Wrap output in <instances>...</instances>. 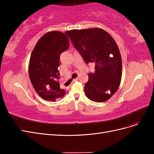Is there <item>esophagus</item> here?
Here are the masks:
<instances>
[{
	"label": "esophagus",
	"mask_w": 154,
	"mask_h": 154,
	"mask_svg": "<svg viewBox=\"0 0 154 154\" xmlns=\"http://www.w3.org/2000/svg\"><path fill=\"white\" fill-rule=\"evenodd\" d=\"M78 80V78H76V79H74V80H73V82H76V81H77Z\"/></svg>",
	"instance_id": "1"
}]
</instances>
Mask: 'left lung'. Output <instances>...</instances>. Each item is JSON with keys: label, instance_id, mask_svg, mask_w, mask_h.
I'll return each instance as SVG.
<instances>
[{"label": "left lung", "instance_id": "left-lung-1", "mask_svg": "<svg viewBox=\"0 0 154 154\" xmlns=\"http://www.w3.org/2000/svg\"><path fill=\"white\" fill-rule=\"evenodd\" d=\"M66 33L86 63L94 62L95 72L88 74L84 91L91 101L104 102L118 89L122 60L118 46L108 32L100 28L72 29Z\"/></svg>", "mask_w": 154, "mask_h": 154}]
</instances>
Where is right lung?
I'll use <instances>...</instances> for the list:
<instances>
[{
  "instance_id": "1",
  "label": "right lung",
  "mask_w": 154,
  "mask_h": 154,
  "mask_svg": "<svg viewBox=\"0 0 154 154\" xmlns=\"http://www.w3.org/2000/svg\"><path fill=\"white\" fill-rule=\"evenodd\" d=\"M68 37L60 31L42 36L32 51L29 76L35 91L45 100L55 101L66 94L60 87V56L68 49Z\"/></svg>"
}]
</instances>
